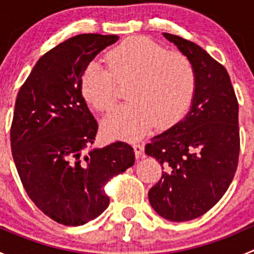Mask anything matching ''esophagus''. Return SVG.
I'll use <instances>...</instances> for the list:
<instances>
[{"label":"esophagus","mask_w":254,"mask_h":254,"mask_svg":"<svg viewBox=\"0 0 254 254\" xmlns=\"http://www.w3.org/2000/svg\"><path fill=\"white\" fill-rule=\"evenodd\" d=\"M132 147H134V151H135V156L136 157H141L142 153H143V145L140 142H136L132 145Z\"/></svg>","instance_id":"1"}]
</instances>
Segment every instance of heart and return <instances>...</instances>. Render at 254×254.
<instances>
[{
  "label": "heart",
  "mask_w": 254,
  "mask_h": 254,
  "mask_svg": "<svg viewBox=\"0 0 254 254\" xmlns=\"http://www.w3.org/2000/svg\"><path fill=\"white\" fill-rule=\"evenodd\" d=\"M108 67L92 63L81 78L83 98L98 112H109L118 99V83H129L127 103L106 118L111 136L135 140L155 125L167 129L189 112L196 91L198 72L181 53L142 37L124 40L106 55Z\"/></svg>",
  "instance_id": "b5f03b06"
}]
</instances>
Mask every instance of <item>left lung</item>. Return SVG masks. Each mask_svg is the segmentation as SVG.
Wrapping results in <instances>:
<instances>
[{
	"instance_id": "8db88e82",
	"label": "left lung",
	"mask_w": 254,
	"mask_h": 254,
	"mask_svg": "<svg viewBox=\"0 0 254 254\" xmlns=\"http://www.w3.org/2000/svg\"><path fill=\"white\" fill-rule=\"evenodd\" d=\"M193 61L198 91L188 114L145 146L162 177L148 190L158 215L188 221L209 211L229 189L238 165V102L226 68L195 43L163 33Z\"/></svg>"
}]
</instances>
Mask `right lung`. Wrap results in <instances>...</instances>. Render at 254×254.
Segmentation results:
<instances>
[{"mask_svg":"<svg viewBox=\"0 0 254 254\" xmlns=\"http://www.w3.org/2000/svg\"><path fill=\"white\" fill-rule=\"evenodd\" d=\"M118 35L79 34L49 50L17 94L11 148L25 191L66 226L96 219L109 205L104 186L135 162L127 143L88 150L98 124L81 92L88 64Z\"/></svg>","mask_w":254,"mask_h":254,"instance_id":"1","label":"right lung"}]
</instances>
